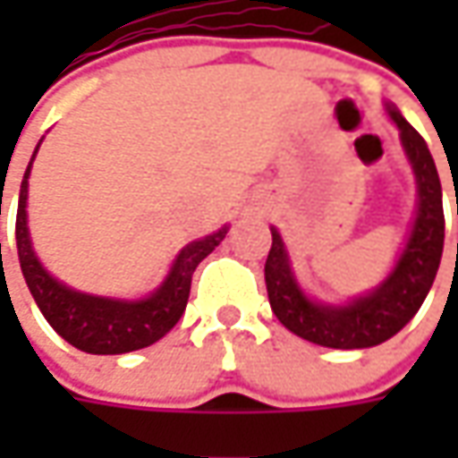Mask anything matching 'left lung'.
<instances>
[{"label": "left lung", "mask_w": 458, "mask_h": 458, "mask_svg": "<svg viewBox=\"0 0 458 458\" xmlns=\"http://www.w3.org/2000/svg\"><path fill=\"white\" fill-rule=\"evenodd\" d=\"M387 114L397 124L403 150L413 165L418 211L408 244L385 283H379L372 293L349 301L346 306L316 303L295 283L285 244L277 229H270L273 247L265 262L267 298L277 321L306 342L331 349H367L387 342L423 306L438 273L446 224L438 170L426 140L405 122V116L395 106H387Z\"/></svg>", "instance_id": "8db88e82"}]
</instances>
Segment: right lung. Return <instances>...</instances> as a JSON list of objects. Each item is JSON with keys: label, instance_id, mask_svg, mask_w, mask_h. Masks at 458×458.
<instances>
[{"label": "right lung", "instance_id": "obj_1", "mask_svg": "<svg viewBox=\"0 0 458 458\" xmlns=\"http://www.w3.org/2000/svg\"><path fill=\"white\" fill-rule=\"evenodd\" d=\"M30 165L20 185L14 237H17V255H20V267L25 275L27 288L32 293L38 308L43 310L45 321L53 326L65 342L73 344L86 354H124L134 349H145L157 339H163L183 316L188 293H191V277L196 273L199 262L219 247L229 226H221L219 232L183 247L181 255L175 257L165 283L152 293L150 298L114 301V298L79 293L58 283L32 252L25 211Z\"/></svg>", "mask_w": 458, "mask_h": 458}]
</instances>
